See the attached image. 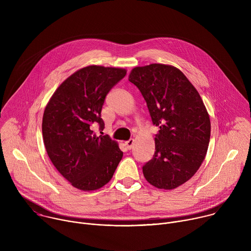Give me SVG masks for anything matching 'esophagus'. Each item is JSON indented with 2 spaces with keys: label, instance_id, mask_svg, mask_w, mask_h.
Returning <instances> with one entry per match:
<instances>
[{
  "label": "esophagus",
  "instance_id": "esophagus-1",
  "mask_svg": "<svg viewBox=\"0 0 251 251\" xmlns=\"http://www.w3.org/2000/svg\"><path fill=\"white\" fill-rule=\"evenodd\" d=\"M133 143H134V140H133V139H130L129 141H126V142H125V146H126V148H127L128 150H130V149L132 148Z\"/></svg>",
  "mask_w": 251,
  "mask_h": 251
}]
</instances>
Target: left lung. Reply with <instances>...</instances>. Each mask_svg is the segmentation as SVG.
I'll return each instance as SVG.
<instances>
[{"instance_id":"8db88e82","label":"left lung","mask_w":251,"mask_h":251,"mask_svg":"<svg viewBox=\"0 0 251 251\" xmlns=\"http://www.w3.org/2000/svg\"><path fill=\"white\" fill-rule=\"evenodd\" d=\"M129 81L146 100L153 124L159 127L153 159L143 166L152 186L174 190L197 173L210 138V120L195 86L169 64L134 67Z\"/></svg>"}]
</instances>
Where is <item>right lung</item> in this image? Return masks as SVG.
Listing matches in <instances>:
<instances>
[{
    "mask_svg": "<svg viewBox=\"0 0 251 251\" xmlns=\"http://www.w3.org/2000/svg\"><path fill=\"white\" fill-rule=\"evenodd\" d=\"M127 70L88 65L67 77L48 102L43 117L47 153L60 175L75 188L90 192L108 183L123 157L118 143L103 130L101 110L105 97Z\"/></svg>",
    "mask_w": 251,
    "mask_h": 251,
    "instance_id": "right-lung-1",
    "label": "right lung"
}]
</instances>
